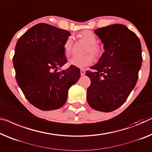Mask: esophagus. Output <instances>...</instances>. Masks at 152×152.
Masks as SVG:
<instances>
[{
    "label": "esophagus",
    "mask_w": 152,
    "mask_h": 152,
    "mask_svg": "<svg viewBox=\"0 0 152 152\" xmlns=\"http://www.w3.org/2000/svg\"><path fill=\"white\" fill-rule=\"evenodd\" d=\"M85 69H80V74H81V76H84V75H85Z\"/></svg>",
    "instance_id": "esophagus-1"
}]
</instances>
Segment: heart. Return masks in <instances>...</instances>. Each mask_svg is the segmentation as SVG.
<instances>
[{
    "instance_id": "b5f03b06",
    "label": "heart",
    "mask_w": 152,
    "mask_h": 152,
    "mask_svg": "<svg viewBox=\"0 0 152 152\" xmlns=\"http://www.w3.org/2000/svg\"><path fill=\"white\" fill-rule=\"evenodd\" d=\"M78 37L80 40L83 41L88 44V46L86 49V53H91L96 58H99L103 53V49L99 44L96 43L97 37L94 33L91 31L85 30L81 31L78 34ZM74 41L72 37H67L63 44V51L66 56H69L71 54L73 50ZM91 54H87L85 55L79 56H74L69 60V64L72 66H74L78 68H83L89 65H91L94 63V58Z\"/></svg>"
}]
</instances>
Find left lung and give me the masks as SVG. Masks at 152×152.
Returning a JSON list of instances; mask_svg holds the SVG:
<instances>
[{
  "label": "left lung",
  "instance_id": "obj_1",
  "mask_svg": "<svg viewBox=\"0 0 152 152\" xmlns=\"http://www.w3.org/2000/svg\"><path fill=\"white\" fill-rule=\"evenodd\" d=\"M104 52L98 62L87 71L91 85L87 99L94 109L111 112L124 103L137 83L141 67V42L137 35L120 24L95 30Z\"/></svg>",
  "mask_w": 152,
  "mask_h": 152
}]
</instances>
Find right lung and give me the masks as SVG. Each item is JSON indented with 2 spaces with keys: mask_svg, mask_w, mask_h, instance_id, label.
<instances>
[{
  "mask_svg": "<svg viewBox=\"0 0 152 152\" xmlns=\"http://www.w3.org/2000/svg\"><path fill=\"white\" fill-rule=\"evenodd\" d=\"M70 33L45 23L31 27L18 40L13 63L18 85L31 104L42 110L65 104L67 93L80 76V70L67 63L63 44Z\"/></svg>",
  "mask_w": 152,
  "mask_h": 152,
  "instance_id": "add662e5",
  "label": "right lung"
}]
</instances>
